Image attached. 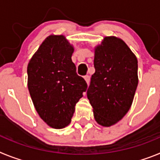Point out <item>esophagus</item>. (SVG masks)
<instances>
[{"instance_id":"esophagus-1","label":"esophagus","mask_w":160,"mask_h":160,"mask_svg":"<svg viewBox=\"0 0 160 160\" xmlns=\"http://www.w3.org/2000/svg\"><path fill=\"white\" fill-rule=\"evenodd\" d=\"M84 78H85V80H86V82H87V84H89V83H90V77L89 75H86L84 77Z\"/></svg>"}]
</instances>
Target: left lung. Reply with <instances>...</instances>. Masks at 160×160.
<instances>
[{
    "label": "left lung",
    "instance_id": "obj_1",
    "mask_svg": "<svg viewBox=\"0 0 160 160\" xmlns=\"http://www.w3.org/2000/svg\"><path fill=\"white\" fill-rule=\"evenodd\" d=\"M87 98L98 124L110 127L129 111L138 86V61L122 40L107 37L95 48Z\"/></svg>",
    "mask_w": 160,
    "mask_h": 160
}]
</instances>
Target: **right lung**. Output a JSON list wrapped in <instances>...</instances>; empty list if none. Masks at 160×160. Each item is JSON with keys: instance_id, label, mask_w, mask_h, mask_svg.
<instances>
[{"instance_id": "add662e5", "label": "right lung", "mask_w": 160, "mask_h": 160, "mask_svg": "<svg viewBox=\"0 0 160 160\" xmlns=\"http://www.w3.org/2000/svg\"><path fill=\"white\" fill-rule=\"evenodd\" d=\"M73 48L64 36H49L29 61L28 88L36 111L51 128L69 125L87 84L72 62Z\"/></svg>"}]
</instances>
